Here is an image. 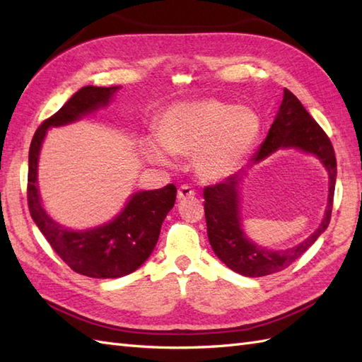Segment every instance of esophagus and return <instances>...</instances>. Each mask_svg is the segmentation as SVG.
Returning a JSON list of instances; mask_svg holds the SVG:
<instances>
[{
  "label": "esophagus",
  "instance_id": "34e87169",
  "mask_svg": "<svg viewBox=\"0 0 362 362\" xmlns=\"http://www.w3.org/2000/svg\"><path fill=\"white\" fill-rule=\"evenodd\" d=\"M194 189L191 188L189 185H182L179 188V191H177V199L179 201H183V199H188V197H194Z\"/></svg>",
  "mask_w": 362,
  "mask_h": 362
}]
</instances>
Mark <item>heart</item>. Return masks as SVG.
<instances>
[{
	"instance_id": "1",
	"label": "heart",
	"mask_w": 362,
	"mask_h": 362,
	"mask_svg": "<svg viewBox=\"0 0 362 362\" xmlns=\"http://www.w3.org/2000/svg\"><path fill=\"white\" fill-rule=\"evenodd\" d=\"M261 121L255 110L216 98L177 103L161 115L156 134L146 138L144 156L152 163L169 165L175 157H194V169L205 182H219L235 174L255 148Z\"/></svg>"
}]
</instances>
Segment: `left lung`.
Instances as JSON below:
<instances>
[{
  "mask_svg": "<svg viewBox=\"0 0 362 362\" xmlns=\"http://www.w3.org/2000/svg\"><path fill=\"white\" fill-rule=\"evenodd\" d=\"M286 148L311 153L325 165L329 174L327 209L320 227L306 240L288 250H267L250 240L243 232L240 187L249 168L276 150ZM336 175V157L328 136L306 112L302 103L284 88L280 109L258 152L245 168L227 177L219 185L204 189L206 235L213 252L227 267L244 276H264L286 269L302 257L327 230L332 218Z\"/></svg>",
  "mask_w": 362,
  "mask_h": 362,
  "instance_id": "1",
  "label": "left lung"
}]
</instances>
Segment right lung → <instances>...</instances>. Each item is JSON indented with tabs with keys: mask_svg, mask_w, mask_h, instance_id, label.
I'll return each instance as SVG.
<instances>
[{
	"mask_svg": "<svg viewBox=\"0 0 362 362\" xmlns=\"http://www.w3.org/2000/svg\"><path fill=\"white\" fill-rule=\"evenodd\" d=\"M115 87H82L68 99L62 109L43 121L29 148L28 202L35 226L57 255L74 272L91 279H118L136 271L156 247L160 228L175 202L177 188L135 191L117 216L101 226L73 230L52 219L42 202L38 189V158L45 136L51 127H62L79 121L109 105Z\"/></svg>",
	"mask_w": 362,
	"mask_h": 362,
	"instance_id": "obj_1",
	"label": "right lung"
}]
</instances>
